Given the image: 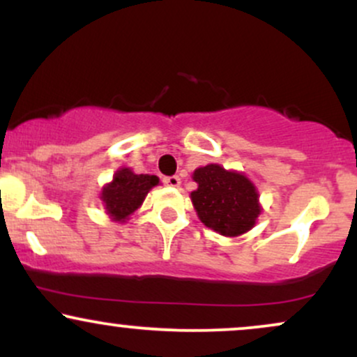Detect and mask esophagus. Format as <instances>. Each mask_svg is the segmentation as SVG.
Listing matches in <instances>:
<instances>
[{
	"instance_id": "1",
	"label": "esophagus",
	"mask_w": 357,
	"mask_h": 357,
	"mask_svg": "<svg viewBox=\"0 0 357 357\" xmlns=\"http://www.w3.org/2000/svg\"><path fill=\"white\" fill-rule=\"evenodd\" d=\"M165 184L171 188H179L181 179H179V176H167V178H165Z\"/></svg>"
}]
</instances>
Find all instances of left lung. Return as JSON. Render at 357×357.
I'll list each match as a JSON object with an SVG mask.
<instances>
[{
  "mask_svg": "<svg viewBox=\"0 0 357 357\" xmlns=\"http://www.w3.org/2000/svg\"><path fill=\"white\" fill-rule=\"evenodd\" d=\"M191 192L196 215L204 227L223 236H240L252 230L261 213L260 195L245 173L206 165L195 169Z\"/></svg>",
  "mask_w": 357,
  "mask_h": 357,
  "instance_id": "8db88e82",
  "label": "left lung"
}]
</instances>
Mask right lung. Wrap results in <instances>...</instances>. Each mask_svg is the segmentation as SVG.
Listing matches in <instances>:
<instances>
[{"instance_id": "add662e5", "label": "right lung", "mask_w": 357, "mask_h": 357, "mask_svg": "<svg viewBox=\"0 0 357 357\" xmlns=\"http://www.w3.org/2000/svg\"><path fill=\"white\" fill-rule=\"evenodd\" d=\"M158 184V176L136 174L130 167H121L116 171L112 181L102 188L100 202L110 220L126 223L144 203L147 192Z\"/></svg>"}]
</instances>
